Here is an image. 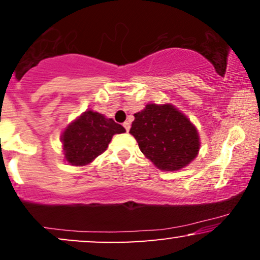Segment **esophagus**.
Listing matches in <instances>:
<instances>
[{
  "label": "esophagus",
  "instance_id": "34e87169",
  "mask_svg": "<svg viewBox=\"0 0 260 260\" xmlns=\"http://www.w3.org/2000/svg\"><path fill=\"white\" fill-rule=\"evenodd\" d=\"M123 127L126 128V131H127V132H128V131H129L131 123H129V122H128V121H126V122H124V123H123Z\"/></svg>",
  "mask_w": 260,
  "mask_h": 260
}]
</instances>
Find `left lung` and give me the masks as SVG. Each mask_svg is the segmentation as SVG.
<instances>
[{"mask_svg": "<svg viewBox=\"0 0 260 260\" xmlns=\"http://www.w3.org/2000/svg\"><path fill=\"white\" fill-rule=\"evenodd\" d=\"M129 133L145 157L162 171L186 168L201 148L194 124L171 104H148L134 113Z\"/></svg>", "mask_w": 260, "mask_h": 260, "instance_id": "8db88e82", "label": "left lung"}]
</instances>
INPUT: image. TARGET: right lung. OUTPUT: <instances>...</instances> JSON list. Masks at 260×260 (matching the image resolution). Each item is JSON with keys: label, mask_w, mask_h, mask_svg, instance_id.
Listing matches in <instances>:
<instances>
[{"label": "right lung", "mask_w": 260, "mask_h": 260, "mask_svg": "<svg viewBox=\"0 0 260 260\" xmlns=\"http://www.w3.org/2000/svg\"><path fill=\"white\" fill-rule=\"evenodd\" d=\"M126 129L112 118L91 110L83 112L62 133L64 160L73 166H85L109 147L115 134Z\"/></svg>", "instance_id": "add662e5"}]
</instances>
